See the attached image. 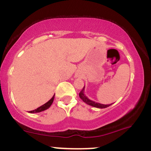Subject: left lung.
Listing matches in <instances>:
<instances>
[{
    "mask_svg": "<svg viewBox=\"0 0 151 151\" xmlns=\"http://www.w3.org/2000/svg\"><path fill=\"white\" fill-rule=\"evenodd\" d=\"M84 91H85V86L83 87V90H82L81 91H80V93H79V96H80V98L82 100H83V101H84L85 103H86L88 105H91V106H94V107H96V108H100V109H104V108H106L107 107V106H109L111 104H100V103H97V102H95V101H92V100L89 99L88 98V97L85 96V93H84Z\"/></svg>",
    "mask_w": 151,
    "mask_h": 151,
    "instance_id": "left-lung-1",
    "label": "left lung"
}]
</instances>
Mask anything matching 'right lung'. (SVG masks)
I'll return each mask as SVG.
<instances>
[{"label": "right lung", "instance_id": "1", "mask_svg": "<svg viewBox=\"0 0 151 151\" xmlns=\"http://www.w3.org/2000/svg\"><path fill=\"white\" fill-rule=\"evenodd\" d=\"M54 98H55V95L52 97V99L50 100V101H47V102L45 103V104H43L42 106H39V107H38L37 109H34V110L29 111V112H30V113H36V112H42V111L46 110V109H48V108L51 106L52 104L53 101H54Z\"/></svg>", "mask_w": 151, "mask_h": 151}]
</instances>
